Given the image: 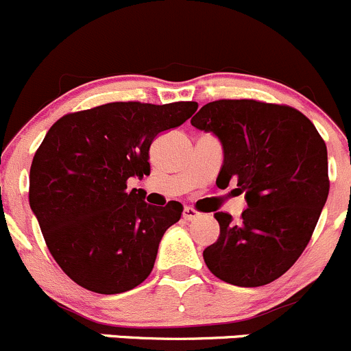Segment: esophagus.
<instances>
[{
  "label": "esophagus",
  "mask_w": 351,
  "mask_h": 351,
  "mask_svg": "<svg viewBox=\"0 0 351 351\" xmlns=\"http://www.w3.org/2000/svg\"><path fill=\"white\" fill-rule=\"evenodd\" d=\"M199 217H201V213L197 210H194V208H191V206L184 208V211H182L184 220L191 221V220H196V218H199Z\"/></svg>",
  "instance_id": "obj_1"
}]
</instances>
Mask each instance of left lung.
Here are the masks:
<instances>
[{"label":"left lung","mask_w":351,"mask_h":351,"mask_svg":"<svg viewBox=\"0 0 351 351\" xmlns=\"http://www.w3.org/2000/svg\"><path fill=\"white\" fill-rule=\"evenodd\" d=\"M223 147L220 189L237 182L241 220L217 211L220 237L203 251L208 269L237 287H263L289 271L328 199V150L314 124L289 106L215 100L191 119Z\"/></svg>","instance_id":"left-lung-1"}]
</instances>
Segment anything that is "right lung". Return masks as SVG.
I'll return each instance as SVG.
<instances>
[{
  "label": "right lung",
  "mask_w": 351,
  "mask_h": 351,
  "mask_svg": "<svg viewBox=\"0 0 351 351\" xmlns=\"http://www.w3.org/2000/svg\"><path fill=\"white\" fill-rule=\"evenodd\" d=\"M196 102H110L62 116L30 167L29 203L47 249L75 283L123 293L143 283L182 204L145 203L131 177L150 176L152 141L186 123Z\"/></svg>",
  "instance_id": "add662e5"
}]
</instances>
